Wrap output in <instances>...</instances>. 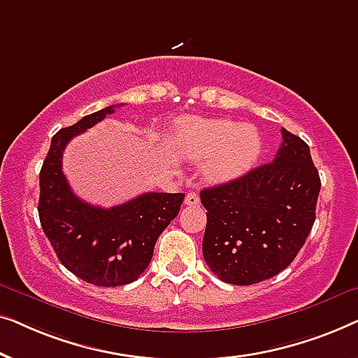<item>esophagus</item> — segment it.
<instances>
[{
	"instance_id": "1",
	"label": "esophagus",
	"mask_w": 358,
	"mask_h": 358,
	"mask_svg": "<svg viewBox=\"0 0 358 358\" xmlns=\"http://www.w3.org/2000/svg\"><path fill=\"white\" fill-rule=\"evenodd\" d=\"M185 205H189V207H197V205L200 203V197L197 192H189L187 195H185V200H184Z\"/></svg>"
}]
</instances>
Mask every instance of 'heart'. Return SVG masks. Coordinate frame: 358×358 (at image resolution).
<instances>
[{
    "instance_id": "1",
    "label": "heart",
    "mask_w": 358,
    "mask_h": 358,
    "mask_svg": "<svg viewBox=\"0 0 358 358\" xmlns=\"http://www.w3.org/2000/svg\"><path fill=\"white\" fill-rule=\"evenodd\" d=\"M173 140L184 158L205 163V173L218 182L241 178L262 151L256 127L229 119H184L174 127Z\"/></svg>"
}]
</instances>
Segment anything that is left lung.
I'll return each instance as SVG.
<instances>
[{
  "label": "left lung",
  "mask_w": 358,
  "mask_h": 358,
  "mask_svg": "<svg viewBox=\"0 0 358 358\" xmlns=\"http://www.w3.org/2000/svg\"><path fill=\"white\" fill-rule=\"evenodd\" d=\"M282 138L272 163L200 192L207 210L203 259L231 285H252L287 268L315 224L321 179L310 146L285 129Z\"/></svg>",
  "instance_id": "left-lung-1"
}]
</instances>
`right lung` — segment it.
Here are the masks:
<instances>
[{"label": "right lung", "instance_id": "add662e5", "mask_svg": "<svg viewBox=\"0 0 358 358\" xmlns=\"http://www.w3.org/2000/svg\"><path fill=\"white\" fill-rule=\"evenodd\" d=\"M115 106L85 115L53 135L41 176L38 218L57 257L71 273L97 287L135 282L150 266L155 244L178 217L184 194L146 192L129 202L101 208L83 202L62 171L63 151Z\"/></svg>", "mask_w": 358, "mask_h": 358}]
</instances>
